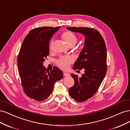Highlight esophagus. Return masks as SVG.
Returning <instances> with one entry per match:
<instances>
[{
    "instance_id": "obj_1",
    "label": "esophagus",
    "mask_w": 130,
    "mask_h": 130,
    "mask_svg": "<svg viewBox=\"0 0 130 130\" xmlns=\"http://www.w3.org/2000/svg\"><path fill=\"white\" fill-rule=\"evenodd\" d=\"M63 75L64 76H70V74L68 73H63Z\"/></svg>"
}]
</instances>
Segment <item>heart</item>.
<instances>
[{
	"instance_id": "1",
	"label": "heart",
	"mask_w": 130,
	"mask_h": 130,
	"mask_svg": "<svg viewBox=\"0 0 130 130\" xmlns=\"http://www.w3.org/2000/svg\"><path fill=\"white\" fill-rule=\"evenodd\" d=\"M61 37L64 42L69 45H74L77 40V37L74 33L70 31H64L61 35ZM54 44L53 41H52L49 44V50L52 51ZM73 62V58L71 56H66L61 57L56 61V63L59 68L62 70H66L68 69L70 64Z\"/></svg>"
}]
</instances>
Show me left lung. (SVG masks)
<instances>
[{
  "mask_svg": "<svg viewBox=\"0 0 130 130\" xmlns=\"http://www.w3.org/2000/svg\"><path fill=\"white\" fill-rule=\"evenodd\" d=\"M73 32L85 36V45L73 66L74 70L85 69L79 77L72 74L74 85L69 88L72 98L84 102L94 96L99 89L107 72V52L103 36L97 30L87 27H67Z\"/></svg>",
  "mask_w": 130,
  "mask_h": 130,
  "instance_id": "left-lung-1",
  "label": "left lung"
}]
</instances>
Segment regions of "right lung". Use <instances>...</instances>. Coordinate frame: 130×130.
<instances>
[{
	"label": "right lung",
	"mask_w": 130,
	"mask_h": 130,
	"mask_svg": "<svg viewBox=\"0 0 130 130\" xmlns=\"http://www.w3.org/2000/svg\"><path fill=\"white\" fill-rule=\"evenodd\" d=\"M60 26H43L31 30L19 50L17 64L21 85L26 95L37 101H44L52 93L55 82L63 78L56 67L47 70L43 63L49 54V41Z\"/></svg>",
	"instance_id": "right-lung-1"
}]
</instances>
